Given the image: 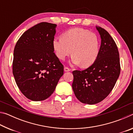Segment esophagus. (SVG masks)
Segmentation results:
<instances>
[{
    "instance_id": "34e87169",
    "label": "esophagus",
    "mask_w": 133,
    "mask_h": 133,
    "mask_svg": "<svg viewBox=\"0 0 133 133\" xmlns=\"http://www.w3.org/2000/svg\"><path fill=\"white\" fill-rule=\"evenodd\" d=\"M64 70V71H66V72H67V71H70L71 70L70 69H69V67H65Z\"/></svg>"
}]
</instances>
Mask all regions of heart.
I'll use <instances>...</instances> for the list:
<instances>
[{
  "label": "heart",
  "instance_id": "1",
  "mask_svg": "<svg viewBox=\"0 0 133 133\" xmlns=\"http://www.w3.org/2000/svg\"><path fill=\"white\" fill-rule=\"evenodd\" d=\"M100 46L96 33L80 28L70 29L63 33L62 37L53 40V49L60 60H65L71 53V62L82 67H88L96 61Z\"/></svg>",
  "mask_w": 133,
  "mask_h": 133
}]
</instances>
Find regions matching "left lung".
<instances>
[{
    "label": "left lung",
    "instance_id": "left-lung-1",
    "mask_svg": "<svg viewBox=\"0 0 133 133\" xmlns=\"http://www.w3.org/2000/svg\"><path fill=\"white\" fill-rule=\"evenodd\" d=\"M100 35V53L96 61L84 70L73 71L72 88L80 102L94 104L107 97L120 76V63L117 46L107 31L96 27Z\"/></svg>",
    "mask_w": 133,
    "mask_h": 133
}]
</instances>
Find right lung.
I'll return each instance as SVG.
<instances>
[{
    "mask_svg": "<svg viewBox=\"0 0 133 133\" xmlns=\"http://www.w3.org/2000/svg\"><path fill=\"white\" fill-rule=\"evenodd\" d=\"M56 24L41 22L26 31L14 49L13 74L23 95L42 101L55 91L64 66L54 53Z\"/></svg>",
    "mask_w": 133,
    "mask_h": 133,
    "instance_id": "right-lung-1",
    "label": "right lung"
}]
</instances>
